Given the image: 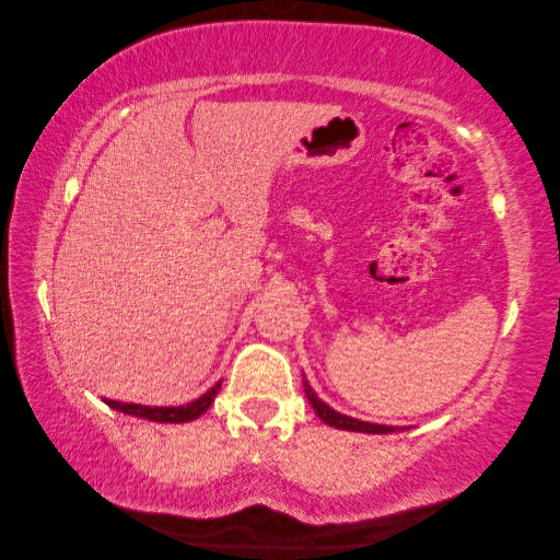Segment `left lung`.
Wrapping results in <instances>:
<instances>
[{
    "instance_id": "obj_1",
    "label": "left lung",
    "mask_w": 560,
    "mask_h": 560,
    "mask_svg": "<svg viewBox=\"0 0 560 560\" xmlns=\"http://www.w3.org/2000/svg\"><path fill=\"white\" fill-rule=\"evenodd\" d=\"M303 385H305V395L307 399H311L315 413L323 419L327 425H335V428H341V431H355V433H395V431H401V428L397 425H380V423H368V421H359V419H351V416H343L339 411H335L331 407H327V404L323 399H317V395L313 392L311 383L303 377Z\"/></svg>"
}]
</instances>
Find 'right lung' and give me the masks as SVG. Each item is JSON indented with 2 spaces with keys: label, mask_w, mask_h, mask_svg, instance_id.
I'll list each match as a JSON object with an SVG mask.
<instances>
[{
  "label": "right lung",
  "mask_w": 560,
  "mask_h": 560,
  "mask_svg": "<svg viewBox=\"0 0 560 560\" xmlns=\"http://www.w3.org/2000/svg\"><path fill=\"white\" fill-rule=\"evenodd\" d=\"M219 389H221V383L213 385L207 395L185 404V407H144V404H127V401H115V399H103V401L108 404L110 409H117L129 416H139V419H149L156 423H185V421H195L197 416L205 413L211 407L213 397L219 395Z\"/></svg>",
  "instance_id": "add662e5"
}]
</instances>
